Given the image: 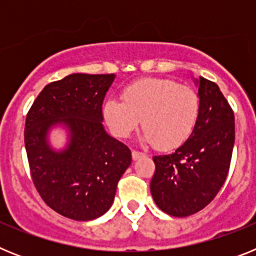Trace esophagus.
Segmentation results:
<instances>
[{
  "label": "esophagus",
  "mask_w": 256,
  "mask_h": 256,
  "mask_svg": "<svg viewBox=\"0 0 256 256\" xmlns=\"http://www.w3.org/2000/svg\"><path fill=\"white\" fill-rule=\"evenodd\" d=\"M142 156H144V152H140V151H136V150L132 151V158H133V160L140 159V158H142Z\"/></svg>",
  "instance_id": "1"
}]
</instances>
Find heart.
<instances>
[{
  "instance_id": "1",
  "label": "heart",
  "mask_w": 256,
  "mask_h": 256,
  "mask_svg": "<svg viewBox=\"0 0 256 256\" xmlns=\"http://www.w3.org/2000/svg\"><path fill=\"white\" fill-rule=\"evenodd\" d=\"M123 101L110 98L104 114L116 137L126 138L142 119L141 140L156 148H178L195 128L200 98L195 90L172 79L146 78L126 88Z\"/></svg>"
}]
</instances>
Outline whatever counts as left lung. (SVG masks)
Instances as JSON below:
<instances>
[{"label": "left lung", "mask_w": 256, "mask_h": 256, "mask_svg": "<svg viewBox=\"0 0 256 256\" xmlns=\"http://www.w3.org/2000/svg\"><path fill=\"white\" fill-rule=\"evenodd\" d=\"M200 112L195 128L182 146L169 155L154 156L150 190L155 204L173 216L204 209L222 188L234 144V115L214 82L200 76Z\"/></svg>", "instance_id": "obj_1"}]
</instances>
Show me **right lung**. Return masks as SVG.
<instances>
[{
	"mask_svg": "<svg viewBox=\"0 0 256 256\" xmlns=\"http://www.w3.org/2000/svg\"><path fill=\"white\" fill-rule=\"evenodd\" d=\"M115 74L76 73L42 90L26 120L24 141L32 180L51 209L74 220L104 216L118 182L132 162L126 144L104 128L102 102ZM55 126L68 130L67 148L52 149Z\"/></svg>",
	"mask_w": 256,
	"mask_h": 256,
	"instance_id": "obj_1",
	"label": "right lung"
}]
</instances>
